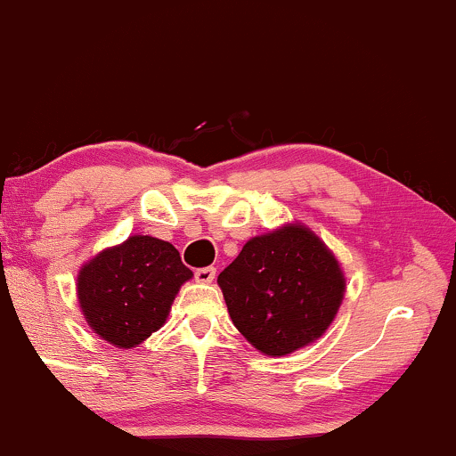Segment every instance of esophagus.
Masks as SVG:
<instances>
[{
  "mask_svg": "<svg viewBox=\"0 0 456 456\" xmlns=\"http://www.w3.org/2000/svg\"><path fill=\"white\" fill-rule=\"evenodd\" d=\"M215 275H216L215 267H204L195 271V280H198L200 284H212V281H215Z\"/></svg>",
  "mask_w": 456,
  "mask_h": 456,
  "instance_id": "1",
  "label": "esophagus"
}]
</instances>
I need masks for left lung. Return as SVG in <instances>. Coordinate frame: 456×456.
Masks as SVG:
<instances>
[{"instance_id":"obj_1","label":"left lung","mask_w":456,"mask_h":456,"mask_svg":"<svg viewBox=\"0 0 456 456\" xmlns=\"http://www.w3.org/2000/svg\"><path fill=\"white\" fill-rule=\"evenodd\" d=\"M216 281L233 326L271 357L318 341L345 297L341 263L303 223L248 240Z\"/></svg>"}]
</instances>
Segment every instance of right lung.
<instances>
[{
    "label": "right lung",
    "mask_w": 456,
    "mask_h": 456,
    "mask_svg": "<svg viewBox=\"0 0 456 456\" xmlns=\"http://www.w3.org/2000/svg\"><path fill=\"white\" fill-rule=\"evenodd\" d=\"M191 278L170 241L130 235L82 265L79 309L102 341L132 349L166 324L175 297Z\"/></svg>",
    "instance_id": "obj_1"
}]
</instances>
